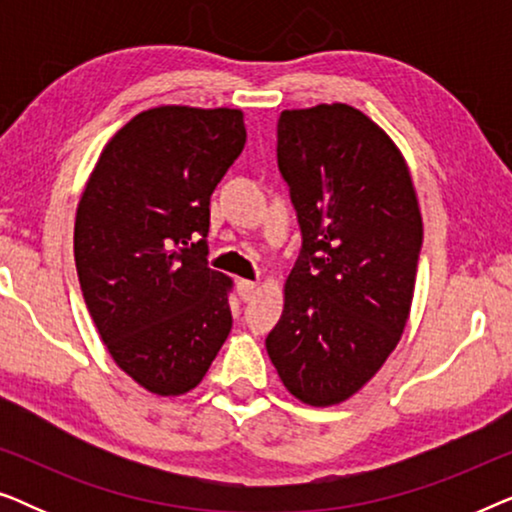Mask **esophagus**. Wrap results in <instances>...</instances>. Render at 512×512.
<instances>
[{
	"mask_svg": "<svg viewBox=\"0 0 512 512\" xmlns=\"http://www.w3.org/2000/svg\"><path fill=\"white\" fill-rule=\"evenodd\" d=\"M237 293H240L242 300H251L258 293V284L249 282V279H240V282H237Z\"/></svg>",
	"mask_w": 512,
	"mask_h": 512,
	"instance_id": "1",
	"label": "esophagus"
}]
</instances>
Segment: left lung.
<instances>
[{
	"label": "left lung",
	"mask_w": 512,
	"mask_h": 512,
	"mask_svg": "<svg viewBox=\"0 0 512 512\" xmlns=\"http://www.w3.org/2000/svg\"><path fill=\"white\" fill-rule=\"evenodd\" d=\"M277 163L303 254L284 282L282 319L265 347L289 394L328 408L366 387L401 340L422 212L401 149L349 104L282 111Z\"/></svg>",
	"instance_id": "obj_1"
}]
</instances>
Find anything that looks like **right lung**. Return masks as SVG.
Returning a JSON list of instances; mask_svg holds the SVG:
<instances>
[{
  "label": "right lung",
  "instance_id": "right-lung-1",
  "mask_svg": "<svg viewBox=\"0 0 512 512\" xmlns=\"http://www.w3.org/2000/svg\"><path fill=\"white\" fill-rule=\"evenodd\" d=\"M247 142L240 109L160 104L104 144L74 223L83 300L111 359L156 396L198 387L233 279L207 265L209 198Z\"/></svg>",
  "mask_w": 512,
  "mask_h": 512
}]
</instances>
